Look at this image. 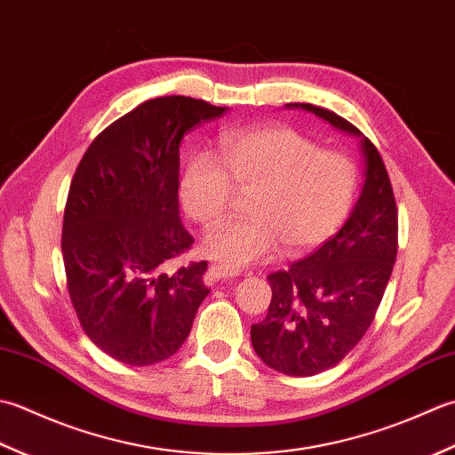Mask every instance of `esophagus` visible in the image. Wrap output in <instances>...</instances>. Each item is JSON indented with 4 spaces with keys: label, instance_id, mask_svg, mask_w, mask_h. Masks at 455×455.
Masks as SVG:
<instances>
[{
    "label": "esophagus",
    "instance_id": "34e87169",
    "mask_svg": "<svg viewBox=\"0 0 455 455\" xmlns=\"http://www.w3.org/2000/svg\"><path fill=\"white\" fill-rule=\"evenodd\" d=\"M208 273H210V276L214 281H224V279H234V276H237L239 275V271H231V268H226L224 265H212L210 268H208Z\"/></svg>",
    "mask_w": 455,
    "mask_h": 455
}]
</instances>
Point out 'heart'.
<instances>
[{
    "mask_svg": "<svg viewBox=\"0 0 455 455\" xmlns=\"http://www.w3.org/2000/svg\"><path fill=\"white\" fill-rule=\"evenodd\" d=\"M361 187L357 163L339 151L320 149L291 127H255L221 139L214 153H194L184 166L179 196L202 226L224 218L239 192H253L247 220H228L204 237L202 251L231 271L318 247L344 226Z\"/></svg>",
    "mask_w": 455,
    "mask_h": 455,
    "instance_id": "1",
    "label": "heart"
}]
</instances>
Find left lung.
Wrapping results in <instances>:
<instances>
[{
    "mask_svg": "<svg viewBox=\"0 0 455 455\" xmlns=\"http://www.w3.org/2000/svg\"><path fill=\"white\" fill-rule=\"evenodd\" d=\"M289 108L361 137L365 155V182L347 221L316 251L267 276L273 299L267 318L251 326L253 349L265 365L310 377L338 365L373 322L395 267L398 214L381 155L355 125L312 104Z\"/></svg>",
    "mask_w": 455,
    "mask_h": 455,
    "instance_id": "1",
    "label": "left lung"
}]
</instances>
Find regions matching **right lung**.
<instances>
[{"label": "right lung", "instance_id": "add662e5", "mask_svg": "<svg viewBox=\"0 0 455 455\" xmlns=\"http://www.w3.org/2000/svg\"><path fill=\"white\" fill-rule=\"evenodd\" d=\"M228 108L147 100L101 132L82 156L62 221L68 294L82 330L122 363L169 359L187 341L210 289L208 263L163 273L194 237L179 216L180 141Z\"/></svg>", "mask_w": 455, "mask_h": 455}]
</instances>
